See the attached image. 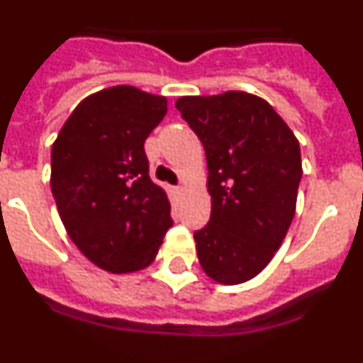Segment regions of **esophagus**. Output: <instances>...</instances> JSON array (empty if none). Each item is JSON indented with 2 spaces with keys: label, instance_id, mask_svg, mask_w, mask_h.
Returning <instances> with one entry per match:
<instances>
[{
  "label": "esophagus",
  "instance_id": "esophagus-1",
  "mask_svg": "<svg viewBox=\"0 0 363 363\" xmlns=\"http://www.w3.org/2000/svg\"><path fill=\"white\" fill-rule=\"evenodd\" d=\"M173 190H175L177 196H182V194H184V186H175Z\"/></svg>",
  "mask_w": 363,
  "mask_h": 363
}]
</instances>
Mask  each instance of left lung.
I'll return each mask as SVG.
<instances>
[{
	"instance_id": "1",
	"label": "left lung",
	"mask_w": 363,
	"mask_h": 363,
	"mask_svg": "<svg viewBox=\"0 0 363 363\" xmlns=\"http://www.w3.org/2000/svg\"><path fill=\"white\" fill-rule=\"evenodd\" d=\"M175 106L205 147L210 221L194 234L199 264L219 284L255 279L291 225L303 164L294 130L258 96H182Z\"/></svg>"
}]
</instances>
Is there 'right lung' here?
Here are the masks:
<instances>
[{
  "mask_svg": "<svg viewBox=\"0 0 363 363\" xmlns=\"http://www.w3.org/2000/svg\"><path fill=\"white\" fill-rule=\"evenodd\" d=\"M167 112L164 96L120 84L84 97L51 147V191L88 260L116 275L155 260L172 205L149 179L144 142Z\"/></svg>",
  "mask_w": 363,
  "mask_h": 363,
  "instance_id": "add662e5",
  "label": "right lung"
}]
</instances>
